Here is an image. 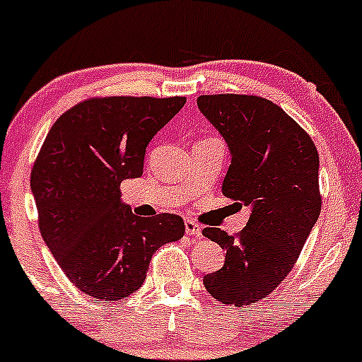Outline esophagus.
<instances>
[{
  "label": "esophagus",
  "instance_id": "esophagus-1",
  "mask_svg": "<svg viewBox=\"0 0 362 362\" xmlns=\"http://www.w3.org/2000/svg\"><path fill=\"white\" fill-rule=\"evenodd\" d=\"M185 229H186V235H192V236H200L202 235V226L195 221L192 219H186L185 221Z\"/></svg>",
  "mask_w": 362,
  "mask_h": 362
}]
</instances>
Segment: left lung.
<instances>
[{
	"label": "left lung",
	"mask_w": 362,
	"mask_h": 362,
	"mask_svg": "<svg viewBox=\"0 0 362 362\" xmlns=\"http://www.w3.org/2000/svg\"><path fill=\"white\" fill-rule=\"evenodd\" d=\"M197 103L231 151L224 197L250 209L236 235L202 231L226 250L224 266L204 276V285L223 304L250 305L288 276L320 217V155L310 136L262 96L202 95Z\"/></svg>",
	"instance_id": "1"
}]
</instances>
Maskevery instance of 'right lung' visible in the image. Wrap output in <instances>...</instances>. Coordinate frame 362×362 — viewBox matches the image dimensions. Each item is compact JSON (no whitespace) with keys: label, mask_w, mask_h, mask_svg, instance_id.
Wrapping results in <instances>:
<instances>
[{"label":"right lung","mask_w":362,"mask_h":362,"mask_svg":"<svg viewBox=\"0 0 362 362\" xmlns=\"http://www.w3.org/2000/svg\"><path fill=\"white\" fill-rule=\"evenodd\" d=\"M185 103V96L88 98L62 114L42 143L30 170L41 236L89 297L134 293L157 248L185 235L176 214L139 217L120 202V182L141 176L151 138Z\"/></svg>","instance_id":"add662e5"}]
</instances>
